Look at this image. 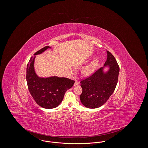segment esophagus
Instances as JSON below:
<instances>
[{
    "label": "esophagus",
    "mask_w": 148,
    "mask_h": 148,
    "mask_svg": "<svg viewBox=\"0 0 148 148\" xmlns=\"http://www.w3.org/2000/svg\"><path fill=\"white\" fill-rule=\"evenodd\" d=\"M80 84V82L78 81V80H76L75 81V86H76V85H79Z\"/></svg>",
    "instance_id": "esophagus-1"
}]
</instances>
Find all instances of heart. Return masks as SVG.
<instances>
[{"label":"heart","instance_id":"heart-1","mask_svg":"<svg viewBox=\"0 0 148 148\" xmlns=\"http://www.w3.org/2000/svg\"><path fill=\"white\" fill-rule=\"evenodd\" d=\"M99 62V58H96L94 59L91 62L87 64L82 69V73L85 76H89L91 75L96 69Z\"/></svg>","mask_w":148,"mask_h":148}]
</instances>
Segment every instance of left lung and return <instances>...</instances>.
Masks as SVG:
<instances>
[{
    "instance_id": "left-lung-1",
    "label": "left lung",
    "mask_w": 148,
    "mask_h": 148,
    "mask_svg": "<svg viewBox=\"0 0 148 148\" xmlns=\"http://www.w3.org/2000/svg\"><path fill=\"white\" fill-rule=\"evenodd\" d=\"M104 66L95 72L90 76L80 82L82 93L80 99L82 104L90 109L97 108L103 105L114 92L119 73V66L114 56L108 51ZM107 66L106 73L103 68Z\"/></svg>"
}]
</instances>
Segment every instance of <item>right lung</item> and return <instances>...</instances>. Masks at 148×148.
Listing matches in <instances>:
<instances>
[{"label": "right lung", "mask_w": 148, "mask_h": 148, "mask_svg": "<svg viewBox=\"0 0 148 148\" xmlns=\"http://www.w3.org/2000/svg\"><path fill=\"white\" fill-rule=\"evenodd\" d=\"M48 49L51 47L46 46L36 52L34 56L40 54ZM35 57L31 58L27 67L28 90L35 102L41 107L45 109L56 108L62 102L65 92L73 86L75 81L57 76L39 77L34 69Z\"/></svg>", "instance_id": "right-lung-1"}]
</instances>
